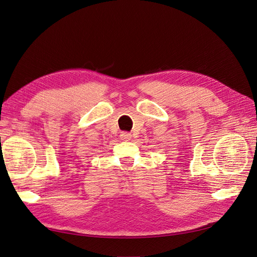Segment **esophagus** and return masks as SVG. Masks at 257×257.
<instances>
[{
	"instance_id": "1",
	"label": "esophagus",
	"mask_w": 257,
	"mask_h": 257,
	"mask_svg": "<svg viewBox=\"0 0 257 257\" xmlns=\"http://www.w3.org/2000/svg\"><path fill=\"white\" fill-rule=\"evenodd\" d=\"M120 138L122 139V141H125V142H128L131 141L132 138V135L130 133H126V132H122V133L120 134Z\"/></svg>"
}]
</instances>
